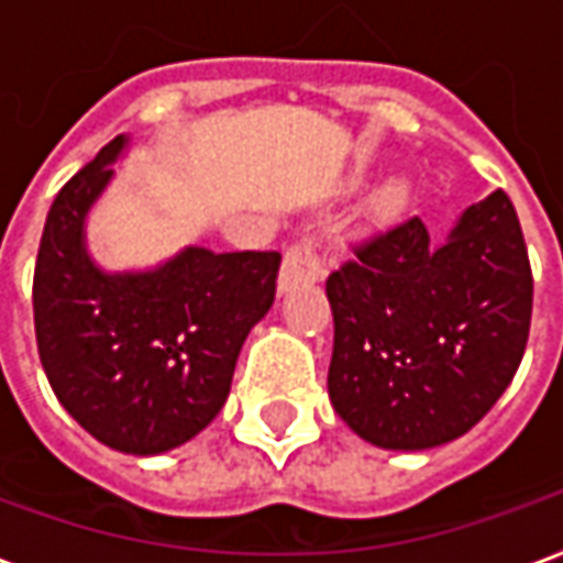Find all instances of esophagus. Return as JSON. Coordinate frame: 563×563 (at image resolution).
Segmentation results:
<instances>
[{"label": "esophagus", "instance_id": "1", "mask_svg": "<svg viewBox=\"0 0 563 563\" xmlns=\"http://www.w3.org/2000/svg\"><path fill=\"white\" fill-rule=\"evenodd\" d=\"M323 276V261L314 242L311 240H297L287 245L285 261H282V273H278V287L287 290L297 282H314Z\"/></svg>", "mask_w": 563, "mask_h": 563}]
</instances>
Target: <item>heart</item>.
<instances>
[{
	"instance_id": "heart-1",
	"label": "heart",
	"mask_w": 563,
	"mask_h": 563,
	"mask_svg": "<svg viewBox=\"0 0 563 563\" xmlns=\"http://www.w3.org/2000/svg\"><path fill=\"white\" fill-rule=\"evenodd\" d=\"M405 203H408V186L405 183H393L377 197V212L380 216H396V212L405 209Z\"/></svg>"
}]
</instances>
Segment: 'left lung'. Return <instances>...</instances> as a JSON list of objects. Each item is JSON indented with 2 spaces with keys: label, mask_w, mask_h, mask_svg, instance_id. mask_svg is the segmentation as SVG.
<instances>
[{
  "label": "left lung",
  "mask_w": 563,
  "mask_h": 563,
  "mask_svg": "<svg viewBox=\"0 0 563 563\" xmlns=\"http://www.w3.org/2000/svg\"><path fill=\"white\" fill-rule=\"evenodd\" d=\"M327 278L332 408L387 450L474 429L522 363L534 276L504 191L465 209L444 245L417 216L351 245Z\"/></svg>",
  "instance_id": "8db88e82"
}]
</instances>
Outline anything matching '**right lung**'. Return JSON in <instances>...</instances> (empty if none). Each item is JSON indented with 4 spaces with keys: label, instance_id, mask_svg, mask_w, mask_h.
<instances>
[{
    "label": "right lung",
    "instance_id": "1",
    "mask_svg": "<svg viewBox=\"0 0 563 563\" xmlns=\"http://www.w3.org/2000/svg\"><path fill=\"white\" fill-rule=\"evenodd\" d=\"M122 146L125 137L101 146L47 212L32 278L35 342L56 399L86 432L155 455L191 441L228 401L242 342L276 299L282 254L186 249L152 273L96 269L84 219Z\"/></svg>",
    "mask_w": 563,
    "mask_h": 563
}]
</instances>
